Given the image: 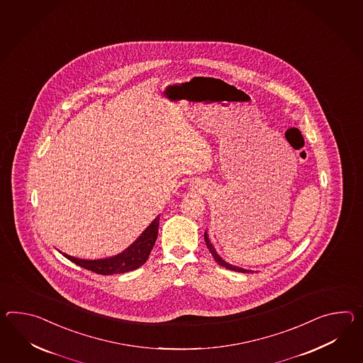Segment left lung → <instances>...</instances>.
Here are the masks:
<instances>
[{"instance_id": "1", "label": "left lung", "mask_w": 363, "mask_h": 363, "mask_svg": "<svg viewBox=\"0 0 363 363\" xmlns=\"http://www.w3.org/2000/svg\"><path fill=\"white\" fill-rule=\"evenodd\" d=\"M204 241H206V245L208 247V250H210V253L213 255V258H215V261L219 264V265L223 266V267H225V269H230V270H233V272H239V273H252L250 270H247V269H242V267H238V266L230 265L228 262H225L223 258H221L218 253H216V250H215V247H213V244L210 242V240H208V236H207V232H204Z\"/></svg>"}]
</instances>
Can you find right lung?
Masks as SVG:
<instances>
[{
    "label": "right lung",
    "mask_w": 363,
    "mask_h": 363,
    "mask_svg": "<svg viewBox=\"0 0 363 363\" xmlns=\"http://www.w3.org/2000/svg\"><path fill=\"white\" fill-rule=\"evenodd\" d=\"M159 224L160 216H157L130 247L114 257L102 258V259H81L76 257L68 256L65 253H62V256L67 257L76 265L81 266V267L90 270L93 273H97V274L110 275L127 273V272H131V270H135V269L144 265L145 261L148 259L150 250L157 239Z\"/></svg>",
    "instance_id": "1"
}]
</instances>
